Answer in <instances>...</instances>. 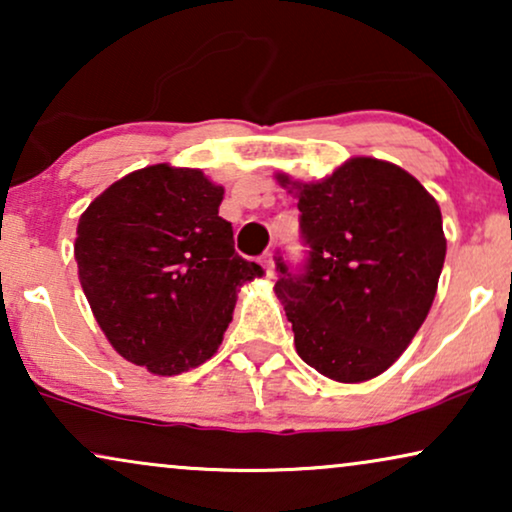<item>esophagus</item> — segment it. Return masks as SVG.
<instances>
[{
  "label": "esophagus",
  "instance_id": "34e87169",
  "mask_svg": "<svg viewBox=\"0 0 512 512\" xmlns=\"http://www.w3.org/2000/svg\"><path fill=\"white\" fill-rule=\"evenodd\" d=\"M261 265H263V270L268 272V277L275 275V270H272V254H265V256H261Z\"/></svg>",
  "mask_w": 512,
  "mask_h": 512
}]
</instances>
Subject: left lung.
<instances>
[{"label": "left lung", "mask_w": 512, "mask_h": 512, "mask_svg": "<svg viewBox=\"0 0 512 512\" xmlns=\"http://www.w3.org/2000/svg\"><path fill=\"white\" fill-rule=\"evenodd\" d=\"M296 188L307 258H277L275 291L296 352L335 382L382 375L415 338L445 263L443 216L433 195L394 163L352 158L317 184Z\"/></svg>", "instance_id": "1"}]
</instances>
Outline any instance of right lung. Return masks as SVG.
I'll return each instance as SVG.
<instances>
[{"label":"right lung","mask_w":512,"mask_h":512,"mask_svg":"<svg viewBox=\"0 0 512 512\" xmlns=\"http://www.w3.org/2000/svg\"><path fill=\"white\" fill-rule=\"evenodd\" d=\"M223 188L200 170L149 165L90 202L76 228L79 279L123 359L179 375L212 359L261 265L235 251Z\"/></svg>","instance_id":"right-lung-1"}]
</instances>
